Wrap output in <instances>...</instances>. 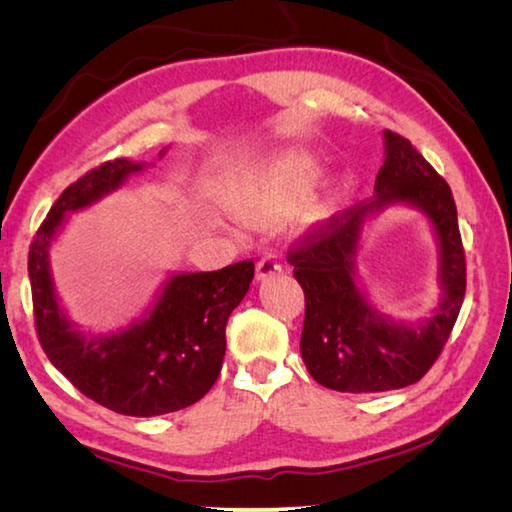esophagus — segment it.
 Wrapping results in <instances>:
<instances>
[{
    "label": "esophagus",
    "mask_w": 512,
    "mask_h": 512,
    "mask_svg": "<svg viewBox=\"0 0 512 512\" xmlns=\"http://www.w3.org/2000/svg\"><path fill=\"white\" fill-rule=\"evenodd\" d=\"M281 272V261L276 254H265L261 261L256 263V281H265L272 279L274 274Z\"/></svg>",
    "instance_id": "esophagus-1"
}]
</instances>
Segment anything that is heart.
<instances>
[{
	"label": "heart",
	"mask_w": 512,
	"mask_h": 512,
	"mask_svg": "<svg viewBox=\"0 0 512 512\" xmlns=\"http://www.w3.org/2000/svg\"><path fill=\"white\" fill-rule=\"evenodd\" d=\"M319 173V157L306 148H281L245 159L222 184L220 200L240 218L272 220L297 206ZM344 179H333L308 197V211L333 209Z\"/></svg>",
	"instance_id": "obj_1"
}]
</instances>
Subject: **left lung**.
Segmentation results:
<instances>
[{
    "label": "left lung",
    "mask_w": 512,
    "mask_h": 512,
    "mask_svg": "<svg viewBox=\"0 0 512 512\" xmlns=\"http://www.w3.org/2000/svg\"><path fill=\"white\" fill-rule=\"evenodd\" d=\"M375 195L335 215L288 256L306 294L301 357L321 387L346 393L402 389L432 369L465 297V256L450 186L411 143L384 130ZM391 205L423 212L439 249L442 299L427 318H391L374 306L356 270L368 224Z\"/></svg>",
    "instance_id": "left-lung-1"
}]
</instances>
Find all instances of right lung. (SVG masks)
<instances>
[{
	"instance_id": "obj_1",
	"label": "right lung",
	"mask_w": 512,
	"mask_h": 512,
	"mask_svg": "<svg viewBox=\"0 0 512 512\" xmlns=\"http://www.w3.org/2000/svg\"><path fill=\"white\" fill-rule=\"evenodd\" d=\"M166 155V148L159 157ZM146 161L116 159L62 191L29 251L35 330L49 362L89 400L123 416L152 418L209 393L227 351V319L254 279V263L218 272H170L141 317L116 330H80L56 292L51 247L71 213L112 195Z\"/></svg>"
}]
</instances>
